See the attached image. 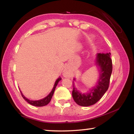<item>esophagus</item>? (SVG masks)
Here are the masks:
<instances>
[{"instance_id": "obj_1", "label": "esophagus", "mask_w": 134, "mask_h": 134, "mask_svg": "<svg viewBox=\"0 0 134 134\" xmlns=\"http://www.w3.org/2000/svg\"><path fill=\"white\" fill-rule=\"evenodd\" d=\"M63 76H64L65 77H69L70 76V72L68 70H65L64 72H63Z\"/></svg>"}]
</instances>
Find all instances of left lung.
Listing matches in <instances>:
<instances>
[{
    "label": "left lung",
    "mask_w": 134,
    "mask_h": 134,
    "mask_svg": "<svg viewBox=\"0 0 134 134\" xmlns=\"http://www.w3.org/2000/svg\"><path fill=\"white\" fill-rule=\"evenodd\" d=\"M96 64L100 69V78L98 83L93 89L87 94L79 92L72 84L73 89L72 96L77 105L81 106H89L97 102L107 91L109 86L110 79L112 71V61L110 53H98Z\"/></svg>",
    "instance_id": "8db88e82"
}]
</instances>
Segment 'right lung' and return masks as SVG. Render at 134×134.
I'll return each instance as SVG.
<instances>
[{
	"instance_id": "1",
	"label": "right lung",
	"mask_w": 134,
	"mask_h": 134,
	"mask_svg": "<svg viewBox=\"0 0 134 134\" xmlns=\"http://www.w3.org/2000/svg\"><path fill=\"white\" fill-rule=\"evenodd\" d=\"M62 80V78L61 77H59L57 80H56L55 84H54V87L53 90H52V91L50 93H49L48 96L47 97H45V98L42 99H41L39 100H29V99H26L25 97L22 93H21V94H22V96L23 98L25 100L28 102V103L31 104V105H33V106H38V107H41V106H45L47 105H48V104L49 103V102L51 101L52 97H53V95L54 94V92L55 91V89L57 85V84L58 83V81Z\"/></svg>"
}]
</instances>
